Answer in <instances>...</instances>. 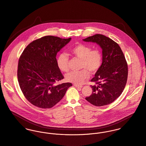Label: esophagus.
Here are the masks:
<instances>
[{
  "label": "esophagus",
  "instance_id": "1",
  "mask_svg": "<svg viewBox=\"0 0 146 146\" xmlns=\"http://www.w3.org/2000/svg\"><path fill=\"white\" fill-rule=\"evenodd\" d=\"M74 86H75L76 88H82L83 86H80V85H74Z\"/></svg>",
  "mask_w": 146,
  "mask_h": 146
}]
</instances>
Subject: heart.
<instances>
[{
	"label": "heart",
	"instance_id": "1",
	"mask_svg": "<svg viewBox=\"0 0 146 146\" xmlns=\"http://www.w3.org/2000/svg\"><path fill=\"white\" fill-rule=\"evenodd\" d=\"M71 53L81 60V68L78 72H70L66 74L65 80L67 82L77 85H82L90 77V72L92 74L96 73L100 69L102 63V55L99 50H92L90 46L78 44L70 49ZM68 56L65 53L60 54L57 58L56 63L59 69L62 72H68Z\"/></svg>",
	"mask_w": 146,
	"mask_h": 146
}]
</instances>
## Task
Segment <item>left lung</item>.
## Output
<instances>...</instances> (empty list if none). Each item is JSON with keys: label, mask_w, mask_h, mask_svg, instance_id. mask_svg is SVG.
<instances>
[{"label": "left lung", "mask_w": 146, "mask_h": 146, "mask_svg": "<svg viewBox=\"0 0 146 146\" xmlns=\"http://www.w3.org/2000/svg\"><path fill=\"white\" fill-rule=\"evenodd\" d=\"M96 43L102 49V63L99 70L91 80L92 94L86 100L95 106H103L114 102L122 94L126 84L128 68L119 45L111 38L95 34L83 39Z\"/></svg>", "instance_id": "obj_1"}]
</instances>
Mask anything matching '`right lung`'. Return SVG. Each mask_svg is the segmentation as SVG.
I'll return each mask as SVG.
<instances>
[{
    "label": "right lung",
    "instance_id": "add662e5",
    "mask_svg": "<svg viewBox=\"0 0 146 146\" xmlns=\"http://www.w3.org/2000/svg\"><path fill=\"white\" fill-rule=\"evenodd\" d=\"M71 40L51 35L33 41L19 58L17 77L26 99L40 108H50L65 95L71 83L55 85L64 78L56 63V55Z\"/></svg>",
    "mask_w": 146,
    "mask_h": 146
}]
</instances>
